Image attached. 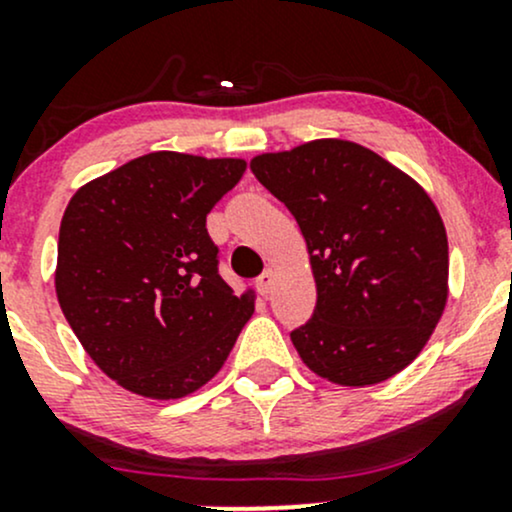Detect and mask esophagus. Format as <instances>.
Instances as JSON below:
<instances>
[{
  "label": "esophagus",
  "mask_w": 512,
  "mask_h": 512,
  "mask_svg": "<svg viewBox=\"0 0 512 512\" xmlns=\"http://www.w3.org/2000/svg\"><path fill=\"white\" fill-rule=\"evenodd\" d=\"M274 281H276L274 272H272V269H267V272H264L260 279L255 281V286H257V291H260V296H269V293H272Z\"/></svg>",
  "instance_id": "esophagus-1"
}]
</instances>
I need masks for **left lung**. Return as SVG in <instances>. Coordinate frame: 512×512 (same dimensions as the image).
<instances>
[{
  "mask_svg": "<svg viewBox=\"0 0 512 512\" xmlns=\"http://www.w3.org/2000/svg\"><path fill=\"white\" fill-rule=\"evenodd\" d=\"M301 228L317 303L291 332L301 361L344 387L378 385L421 354L448 303V236L411 175L366 146L313 139L250 161Z\"/></svg>",
  "mask_w": 512,
  "mask_h": 512,
  "instance_id": "left-lung-1",
  "label": "left lung"
}]
</instances>
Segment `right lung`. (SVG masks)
Returning <instances> with one entry per match:
<instances>
[{"label":"right lung","instance_id":"right-lung-1","mask_svg":"<svg viewBox=\"0 0 512 512\" xmlns=\"http://www.w3.org/2000/svg\"><path fill=\"white\" fill-rule=\"evenodd\" d=\"M245 158L154 151L86 182L64 209L55 291L88 356L149 399L197 392L255 313L216 272L207 214Z\"/></svg>","mask_w":512,"mask_h":512}]
</instances>
